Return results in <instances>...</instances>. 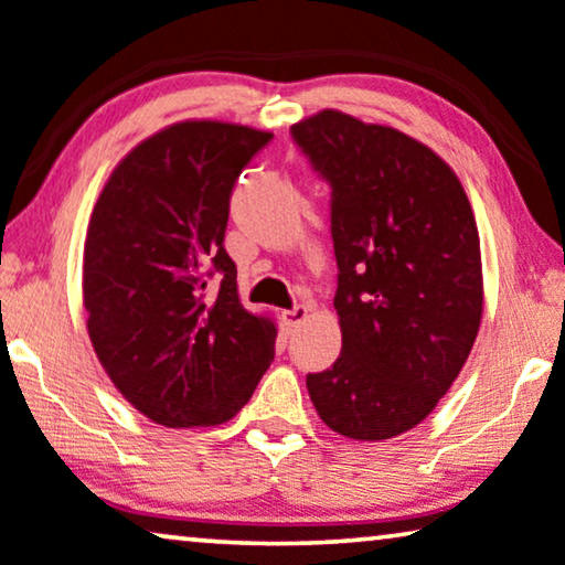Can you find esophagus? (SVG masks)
<instances>
[{
  "mask_svg": "<svg viewBox=\"0 0 565 565\" xmlns=\"http://www.w3.org/2000/svg\"><path fill=\"white\" fill-rule=\"evenodd\" d=\"M307 317H309V307L307 305H297V307L286 309L284 322H286V328H289V330H297L299 324L307 320Z\"/></svg>",
  "mask_w": 565,
  "mask_h": 565,
  "instance_id": "34e87169",
  "label": "esophagus"
}]
</instances>
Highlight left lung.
Listing matches in <instances>:
<instances>
[{"label":"left lung","instance_id":"obj_1","mask_svg":"<svg viewBox=\"0 0 565 565\" xmlns=\"http://www.w3.org/2000/svg\"><path fill=\"white\" fill-rule=\"evenodd\" d=\"M291 138L332 186L343 332L307 388L330 430L388 440L435 409L471 353L483 312L471 202L448 163L394 127L322 109Z\"/></svg>","mask_w":565,"mask_h":565}]
</instances>
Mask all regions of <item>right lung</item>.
<instances>
[{
	"label": "right lung",
	"mask_w": 565,
	"mask_h": 565,
	"mask_svg": "<svg viewBox=\"0 0 565 565\" xmlns=\"http://www.w3.org/2000/svg\"><path fill=\"white\" fill-rule=\"evenodd\" d=\"M271 138L233 122L169 125L117 163L94 204L86 330L113 384L158 425L227 423L274 361L276 324L241 305L222 245L235 181Z\"/></svg>",
	"instance_id": "obj_1"
}]
</instances>
